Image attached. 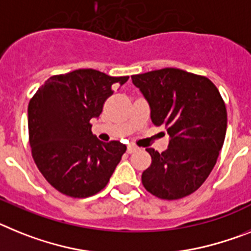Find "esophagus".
Instances as JSON below:
<instances>
[{
  "instance_id": "esophagus-1",
  "label": "esophagus",
  "mask_w": 251,
  "mask_h": 251,
  "mask_svg": "<svg viewBox=\"0 0 251 251\" xmlns=\"http://www.w3.org/2000/svg\"><path fill=\"white\" fill-rule=\"evenodd\" d=\"M136 150H138V147H135V145H128V147H127L128 154H131V152L136 151Z\"/></svg>"
}]
</instances>
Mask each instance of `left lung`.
<instances>
[{
	"mask_svg": "<svg viewBox=\"0 0 251 251\" xmlns=\"http://www.w3.org/2000/svg\"><path fill=\"white\" fill-rule=\"evenodd\" d=\"M150 107L155 126L167 128L168 149L147 151L151 165L141 176L148 192L178 200L203 184L216 164L227 126L219 89L208 78L182 69L164 68L131 75Z\"/></svg>",
	"mask_w": 251,
	"mask_h": 251,
	"instance_id": "1",
	"label": "left lung"
}]
</instances>
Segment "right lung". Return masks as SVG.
Here are the masks:
<instances>
[{
	"instance_id": "right-lung-1",
	"label": "right lung",
	"mask_w": 251,
	"mask_h": 251,
	"mask_svg": "<svg viewBox=\"0 0 251 251\" xmlns=\"http://www.w3.org/2000/svg\"><path fill=\"white\" fill-rule=\"evenodd\" d=\"M128 77H111L95 69L53 75L27 107L32 158L45 179L74 198L96 195L107 186L126 151L120 141L102 143L91 131L112 86Z\"/></svg>"
}]
</instances>
